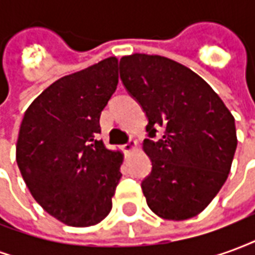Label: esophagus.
Returning <instances> with one entry per match:
<instances>
[{
    "mask_svg": "<svg viewBox=\"0 0 255 255\" xmlns=\"http://www.w3.org/2000/svg\"><path fill=\"white\" fill-rule=\"evenodd\" d=\"M135 147H136V142H135V140H129L128 143H126L123 146V150H124V151H131V150H133Z\"/></svg>",
    "mask_w": 255,
    "mask_h": 255,
    "instance_id": "34e87169",
    "label": "esophagus"
}]
</instances>
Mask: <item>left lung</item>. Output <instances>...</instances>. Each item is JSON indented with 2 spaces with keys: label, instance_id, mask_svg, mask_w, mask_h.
Instances as JSON below:
<instances>
[{
  "label": "left lung",
  "instance_id": "obj_1",
  "mask_svg": "<svg viewBox=\"0 0 255 255\" xmlns=\"http://www.w3.org/2000/svg\"><path fill=\"white\" fill-rule=\"evenodd\" d=\"M119 68L149 122L143 149L151 172L140 184L146 202L162 219H191L228 177L238 144L235 119L202 78L173 60L135 53Z\"/></svg>",
  "mask_w": 255,
  "mask_h": 255
}]
</instances>
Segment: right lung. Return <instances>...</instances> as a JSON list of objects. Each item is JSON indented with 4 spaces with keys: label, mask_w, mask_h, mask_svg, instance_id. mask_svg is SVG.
I'll use <instances>...</instances> for the list:
<instances>
[{
    "label": "right lung",
    "mask_w": 255,
    "mask_h": 255,
    "mask_svg": "<svg viewBox=\"0 0 255 255\" xmlns=\"http://www.w3.org/2000/svg\"><path fill=\"white\" fill-rule=\"evenodd\" d=\"M117 83L116 57L64 76L28 106L20 126L16 161L31 195L71 227L98 224L112 209L123 155L98 133Z\"/></svg>",
    "instance_id": "add662e5"
}]
</instances>
